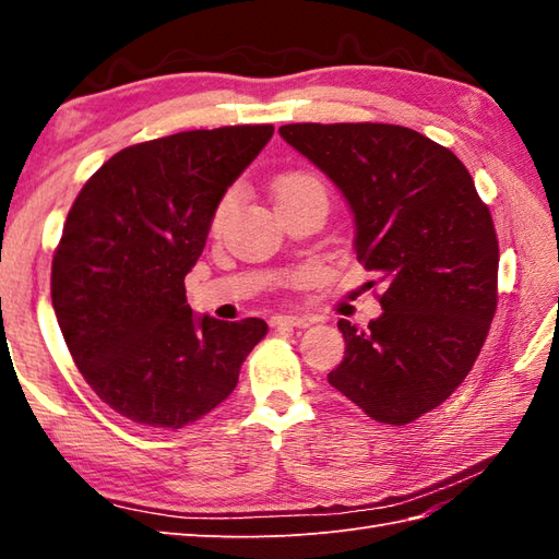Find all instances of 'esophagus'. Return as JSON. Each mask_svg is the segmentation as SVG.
<instances>
[{
	"mask_svg": "<svg viewBox=\"0 0 559 559\" xmlns=\"http://www.w3.org/2000/svg\"><path fill=\"white\" fill-rule=\"evenodd\" d=\"M314 322L312 317H307V314H276V317H271V326H276V329H281V326H300V329H305V326H310Z\"/></svg>",
	"mask_w": 559,
	"mask_h": 559,
	"instance_id": "1",
	"label": "esophagus"
}]
</instances>
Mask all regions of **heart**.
Instances as JSON below:
<instances>
[{
	"label": "heart",
	"mask_w": 559,
	"mask_h": 559,
	"mask_svg": "<svg viewBox=\"0 0 559 559\" xmlns=\"http://www.w3.org/2000/svg\"><path fill=\"white\" fill-rule=\"evenodd\" d=\"M300 187H317V189H322V185H319V182L314 180V177H310V175H286V177H281V180H278L276 194L293 192V189H300ZM230 204H233V194H228V197H225V199L221 201V206H218V211H216V223L225 216V211L230 209Z\"/></svg>",
	"instance_id": "1"
}]
</instances>
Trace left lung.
<instances>
[{
    "mask_svg": "<svg viewBox=\"0 0 559 559\" xmlns=\"http://www.w3.org/2000/svg\"><path fill=\"white\" fill-rule=\"evenodd\" d=\"M353 213V249L384 283L382 314L346 341L329 384L386 425L447 401L476 362L497 307L495 225L454 153L396 124H286Z\"/></svg>",
    "mask_w": 559,
    "mask_h": 559,
    "instance_id": "8db88e82",
    "label": "left lung"
}]
</instances>
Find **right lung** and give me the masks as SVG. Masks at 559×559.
I'll return each mask as SVG.
<instances>
[{
  "mask_svg": "<svg viewBox=\"0 0 559 559\" xmlns=\"http://www.w3.org/2000/svg\"><path fill=\"white\" fill-rule=\"evenodd\" d=\"M271 124L194 129L103 163L52 259V305L83 379L124 418L180 430L233 394L264 319L194 314L185 276Z\"/></svg>",
  "mask_w": 559,
  "mask_h": 559,
  "instance_id": "1",
  "label": "right lung"
}]
</instances>
